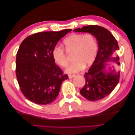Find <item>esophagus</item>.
I'll return each mask as SVG.
<instances>
[{
  "instance_id": "esophagus-1",
  "label": "esophagus",
  "mask_w": 135,
  "mask_h": 135,
  "mask_svg": "<svg viewBox=\"0 0 135 135\" xmlns=\"http://www.w3.org/2000/svg\"><path fill=\"white\" fill-rule=\"evenodd\" d=\"M68 76H69V78L71 79V78H73V77H74L75 76V75H74V74H69Z\"/></svg>"
}]
</instances>
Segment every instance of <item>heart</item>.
Masks as SVG:
<instances>
[{"label": "heart", "instance_id": "obj_1", "mask_svg": "<svg viewBox=\"0 0 135 135\" xmlns=\"http://www.w3.org/2000/svg\"><path fill=\"white\" fill-rule=\"evenodd\" d=\"M64 48L69 54H73L74 61L66 71L69 73H78L84 66H90L95 61L98 51V44L95 36L92 34H73L65 39ZM55 62L62 67H66L69 58L64 48L57 46L52 51Z\"/></svg>", "mask_w": 135, "mask_h": 135}]
</instances>
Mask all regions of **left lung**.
Instances as JSON below:
<instances>
[{"mask_svg": "<svg viewBox=\"0 0 135 135\" xmlns=\"http://www.w3.org/2000/svg\"><path fill=\"white\" fill-rule=\"evenodd\" d=\"M76 32H86L95 36L99 45L96 59L84 78L85 84L80 93L85 99L90 101L101 100L109 95L115 88L119 80V72L113 70L105 71L107 62L112 60L118 65L119 57L113 58L112 54L119 50L116 39L108 30L97 25H88L74 30Z\"/></svg>", "mask_w": 135, "mask_h": 135, "instance_id": "left-lung-1", "label": "left lung"}]
</instances>
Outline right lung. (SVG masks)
Listing matches in <instances>:
<instances>
[{"instance_id":"obj_1","label":"right lung","mask_w":135,"mask_h":135,"mask_svg":"<svg viewBox=\"0 0 135 135\" xmlns=\"http://www.w3.org/2000/svg\"><path fill=\"white\" fill-rule=\"evenodd\" d=\"M71 30L37 32L27 36L20 45L16 56V77L23 95L32 103H52L62 81L69 78L55 64L52 51Z\"/></svg>"}]
</instances>
